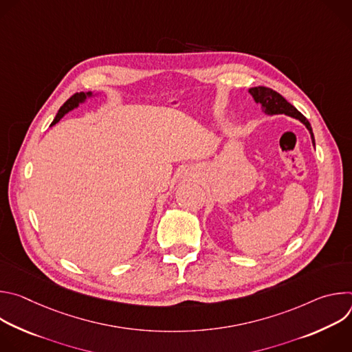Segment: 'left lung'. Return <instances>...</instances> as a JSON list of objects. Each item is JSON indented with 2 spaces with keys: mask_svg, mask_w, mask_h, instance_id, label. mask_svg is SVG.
<instances>
[{
  "mask_svg": "<svg viewBox=\"0 0 352 352\" xmlns=\"http://www.w3.org/2000/svg\"><path fill=\"white\" fill-rule=\"evenodd\" d=\"M249 93L254 96L255 102L262 104V109L265 113L267 114H287L289 117H294L296 120H299L302 124H305V126L308 128V131L311 132V138L315 146V138H314V132H312V126L309 124V121L300 114L291 103H288L287 100L277 93L276 90L266 87V86H256V87H250Z\"/></svg>",
  "mask_w": 352,
  "mask_h": 352,
  "instance_id": "8db88e82",
  "label": "left lung"
}]
</instances>
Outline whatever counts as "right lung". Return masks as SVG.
Masks as SVG:
<instances>
[{"instance_id": "obj_1", "label": "right lung", "mask_w": 352, "mask_h": 352, "mask_svg": "<svg viewBox=\"0 0 352 352\" xmlns=\"http://www.w3.org/2000/svg\"><path fill=\"white\" fill-rule=\"evenodd\" d=\"M86 96H91V93L89 91V93H75V94H72V96L67 100V102L63 104V107L58 110V113H57L54 121L52 122V125H56L68 111H71V110H74L75 107H78L79 103H82L83 100L86 98Z\"/></svg>"}]
</instances>
